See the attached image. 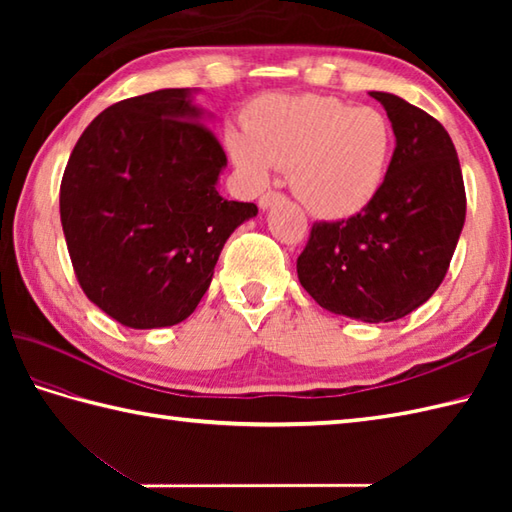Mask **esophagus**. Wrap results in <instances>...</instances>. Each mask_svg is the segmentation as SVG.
<instances>
[{
	"mask_svg": "<svg viewBox=\"0 0 512 512\" xmlns=\"http://www.w3.org/2000/svg\"><path fill=\"white\" fill-rule=\"evenodd\" d=\"M281 200H284V193H281V191H266L262 198H259V209L266 211V209H270V206L281 202Z\"/></svg>",
	"mask_w": 512,
	"mask_h": 512,
	"instance_id": "34e87169",
	"label": "esophagus"
}]
</instances>
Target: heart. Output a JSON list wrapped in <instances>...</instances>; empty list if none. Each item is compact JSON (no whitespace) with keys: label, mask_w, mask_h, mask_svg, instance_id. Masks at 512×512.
<instances>
[{"label":"heart","mask_w":512,"mask_h":512,"mask_svg":"<svg viewBox=\"0 0 512 512\" xmlns=\"http://www.w3.org/2000/svg\"><path fill=\"white\" fill-rule=\"evenodd\" d=\"M226 147L244 178L262 187L270 169H290V187L323 220L361 213L383 189L396 134L376 107L334 96H268L250 107L246 134L226 132Z\"/></svg>","instance_id":"obj_1"}]
</instances>
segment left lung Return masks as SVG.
<instances>
[{
  "label": "left lung",
  "mask_w": 512,
  "mask_h": 512,
  "mask_svg": "<svg viewBox=\"0 0 512 512\" xmlns=\"http://www.w3.org/2000/svg\"><path fill=\"white\" fill-rule=\"evenodd\" d=\"M369 94L396 134L387 180L361 213L312 224L297 275L321 308L387 323L420 308L442 284L464 226L466 193L447 129L400 96Z\"/></svg>",
  "instance_id": "8db88e82"
}]
</instances>
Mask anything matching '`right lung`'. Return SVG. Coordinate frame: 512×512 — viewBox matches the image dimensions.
Masks as SVG:
<instances>
[{"instance_id":"add662e5","label":"right lung","mask_w":512,"mask_h":512,"mask_svg":"<svg viewBox=\"0 0 512 512\" xmlns=\"http://www.w3.org/2000/svg\"><path fill=\"white\" fill-rule=\"evenodd\" d=\"M189 90L107 107L85 127L61 180V224L76 281L136 330L184 321L209 290L228 235L257 215L224 200L220 140Z\"/></svg>"}]
</instances>
